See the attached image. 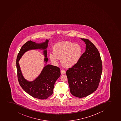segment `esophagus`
<instances>
[{
  "label": "esophagus",
  "mask_w": 121,
  "mask_h": 121,
  "mask_svg": "<svg viewBox=\"0 0 121 121\" xmlns=\"http://www.w3.org/2000/svg\"><path fill=\"white\" fill-rule=\"evenodd\" d=\"M65 73V71L64 69H62L61 70V75H63Z\"/></svg>",
  "instance_id": "1"
}]
</instances>
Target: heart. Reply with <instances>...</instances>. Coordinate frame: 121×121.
Masks as SVG:
<instances>
[{
  "mask_svg": "<svg viewBox=\"0 0 121 121\" xmlns=\"http://www.w3.org/2000/svg\"><path fill=\"white\" fill-rule=\"evenodd\" d=\"M53 53L49 54L52 62L56 64L59 58L64 66L70 68L76 65L80 60L82 50L80 46L70 42H59L53 47Z\"/></svg>",
  "mask_w": 121,
  "mask_h": 121,
  "instance_id": "1",
  "label": "heart"
}]
</instances>
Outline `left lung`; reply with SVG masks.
Listing matches in <instances>:
<instances>
[{"mask_svg":"<svg viewBox=\"0 0 121 121\" xmlns=\"http://www.w3.org/2000/svg\"><path fill=\"white\" fill-rule=\"evenodd\" d=\"M86 44V51L78 63L67 70L70 92L79 98L87 96L98 88L102 72L100 53L89 39L81 38Z\"/></svg>","mask_w":121,"mask_h":121,"instance_id":"obj_1","label":"left lung"}]
</instances>
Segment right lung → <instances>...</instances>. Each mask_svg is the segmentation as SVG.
Segmentation results:
<instances>
[{
	"mask_svg": "<svg viewBox=\"0 0 121 121\" xmlns=\"http://www.w3.org/2000/svg\"><path fill=\"white\" fill-rule=\"evenodd\" d=\"M49 40L45 42L38 43L29 41L21 48L16 59L17 75L20 86L27 94L34 98L44 99L52 95L55 83L61 75L60 68L52 65H46L39 76L32 82H28L24 78L20 70L18 61L22 55L30 49L44 50L43 54L45 57L44 61L46 63L48 61L47 50Z\"/></svg>",
	"mask_w": 121,
	"mask_h": 121,
	"instance_id": "1",
	"label": "right lung"
}]
</instances>
